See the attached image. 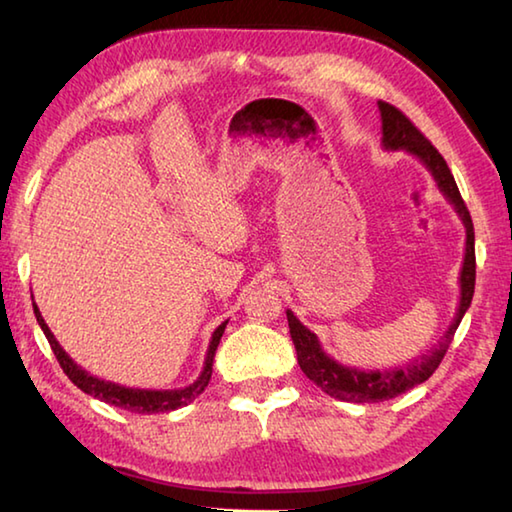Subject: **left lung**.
I'll use <instances>...</instances> for the list:
<instances>
[{
    "label": "left lung",
    "instance_id": "obj_1",
    "mask_svg": "<svg viewBox=\"0 0 512 512\" xmlns=\"http://www.w3.org/2000/svg\"><path fill=\"white\" fill-rule=\"evenodd\" d=\"M379 112H381V144H384L386 151H406L418 158L424 167L436 180V185L449 203L454 205L456 214L461 216L465 225V257H463V268H461V298H458V309L452 320V325L447 327L443 339L438 345L427 354H422L420 359L411 361L406 368H393V370H359L343 366V363L334 361L329 354L323 350L318 336L307 329L300 320L293 316V311L287 309V320H289V332L291 341L296 345L298 363L305 375L314 381L320 391L336 397V400L343 402H354V404H372V402H384L393 400V397L411 391L413 386L427 381L436 368L443 361L445 352L452 343L454 334L465 311L472 305L474 296V280H476V259H474V225L472 216L467 212V207L458 192L456 180L449 171L447 162L443 155H440L433 144L424 137L418 128L411 124V119L402 115L400 110L391 103L379 101Z\"/></svg>",
    "mask_w": 512,
    "mask_h": 512
}]
</instances>
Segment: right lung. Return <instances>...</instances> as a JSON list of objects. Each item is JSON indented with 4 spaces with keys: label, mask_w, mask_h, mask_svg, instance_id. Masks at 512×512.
<instances>
[{
    "label": "right lung",
    "mask_w": 512,
    "mask_h": 512,
    "mask_svg": "<svg viewBox=\"0 0 512 512\" xmlns=\"http://www.w3.org/2000/svg\"><path fill=\"white\" fill-rule=\"evenodd\" d=\"M33 314H36L38 325L42 327V332H45L51 350H54L56 359L60 363V368L65 370V375L69 379H72V384L79 386L83 393L97 397V400H101V402L119 406V409H126L131 413H167V411L180 409V406H187L189 402H194L196 397L205 391L207 384H210L214 354H216V348H219V341L225 332V325H228V320H225V323H221L214 329L210 348H207V354H205L203 370H201V375L196 377L194 384H189L185 388H173V391H151V388H128V386L115 384V381H106V379L90 375L88 370H83L79 363H76L63 348H60V343L56 341L54 332H51L49 325L45 323V318H42L36 302H33Z\"/></svg>",
    "instance_id": "add662e5"
}]
</instances>
